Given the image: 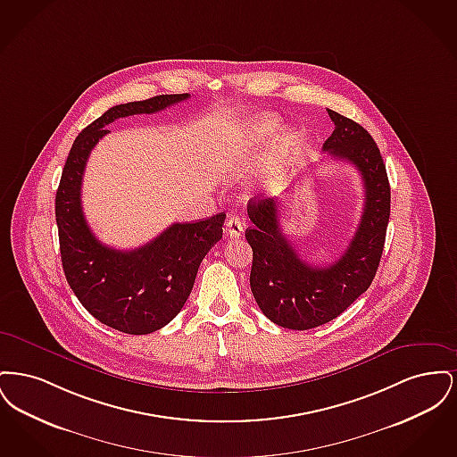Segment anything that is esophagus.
Segmentation results:
<instances>
[{
  "label": "esophagus",
  "mask_w": 457,
  "mask_h": 457,
  "mask_svg": "<svg viewBox=\"0 0 457 457\" xmlns=\"http://www.w3.org/2000/svg\"><path fill=\"white\" fill-rule=\"evenodd\" d=\"M243 229H245V224L237 216H231L226 220V237L233 239L239 238Z\"/></svg>",
  "instance_id": "obj_1"
}]
</instances>
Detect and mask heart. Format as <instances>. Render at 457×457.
Instances as JSON below:
<instances>
[{
    "label": "heart",
    "instance_id": "b5f03b06",
    "mask_svg": "<svg viewBox=\"0 0 457 457\" xmlns=\"http://www.w3.org/2000/svg\"><path fill=\"white\" fill-rule=\"evenodd\" d=\"M274 131H276V121H274V120L265 118V116L257 118V120H253V121L250 123V127H248V133H246L245 144H246L248 149L261 147V145H263V144L270 138V135H272ZM291 147H293V140L287 138V137H283V138L279 140V144H278V157H279L281 161L286 159L287 154L291 151Z\"/></svg>",
    "mask_w": 457,
    "mask_h": 457
}]
</instances>
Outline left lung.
Instances as JSON below:
<instances>
[{"label": "left lung", "mask_w": 457, "mask_h": 457, "mask_svg": "<svg viewBox=\"0 0 457 457\" xmlns=\"http://www.w3.org/2000/svg\"><path fill=\"white\" fill-rule=\"evenodd\" d=\"M334 131L324 151L349 161L363 179L365 207L346 252L330 265L313 267L296 253L279 224L278 200L252 198L245 231L253 250L250 287L263 315L278 326L306 330L341 315L369 289L378 269L387 222L391 187L384 159L371 135L356 121L327 109Z\"/></svg>", "instance_id": "left-lung-1"}]
</instances>
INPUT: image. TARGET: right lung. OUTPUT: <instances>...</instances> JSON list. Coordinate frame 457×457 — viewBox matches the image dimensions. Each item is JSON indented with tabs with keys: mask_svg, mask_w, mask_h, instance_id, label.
I'll use <instances>...</instances> for the list:
<instances>
[{
	"mask_svg": "<svg viewBox=\"0 0 457 457\" xmlns=\"http://www.w3.org/2000/svg\"><path fill=\"white\" fill-rule=\"evenodd\" d=\"M155 96L112 106L75 138L56 192L62 263L71 291L92 317L125 334H151L170 324L188 300L200 262L222 238L226 214L176 222L135 250H116L94 237L82 211L88 155L108 135L106 125L131 114H153L188 99Z\"/></svg>",
	"mask_w": 457,
	"mask_h": 457,
	"instance_id": "add662e5",
	"label": "right lung"
}]
</instances>
